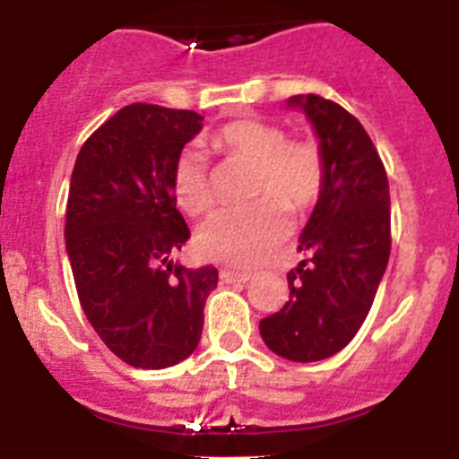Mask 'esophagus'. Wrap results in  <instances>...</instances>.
<instances>
[{
	"label": "esophagus",
	"instance_id": "34e87169",
	"mask_svg": "<svg viewBox=\"0 0 459 459\" xmlns=\"http://www.w3.org/2000/svg\"><path fill=\"white\" fill-rule=\"evenodd\" d=\"M250 278H253V275L246 273V271H230V269L221 271L222 282H248Z\"/></svg>",
	"mask_w": 459,
	"mask_h": 459
}]
</instances>
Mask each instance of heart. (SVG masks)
Here are the masks:
<instances>
[{
  "label": "heart",
  "mask_w": 459,
  "mask_h": 459,
  "mask_svg": "<svg viewBox=\"0 0 459 459\" xmlns=\"http://www.w3.org/2000/svg\"><path fill=\"white\" fill-rule=\"evenodd\" d=\"M211 152L253 165L250 197L257 202L211 216L197 232V248L206 259L230 266L264 262L290 232V216L312 209L326 186V158L310 137H287L264 119H234L209 140ZM172 195L188 216H202L213 204L204 153L184 147L172 165Z\"/></svg>",
  "instance_id": "1"
}]
</instances>
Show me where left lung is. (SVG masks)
<instances>
[{
    "mask_svg": "<svg viewBox=\"0 0 459 459\" xmlns=\"http://www.w3.org/2000/svg\"><path fill=\"white\" fill-rule=\"evenodd\" d=\"M306 109L326 158V186L301 234L310 257L287 273L290 301L259 322L266 347L312 363L338 354L366 322L391 255L388 177L370 135L333 100L307 93Z\"/></svg>",
    "mask_w": 459,
    "mask_h": 459,
    "instance_id": "8db88e82",
    "label": "left lung"
}]
</instances>
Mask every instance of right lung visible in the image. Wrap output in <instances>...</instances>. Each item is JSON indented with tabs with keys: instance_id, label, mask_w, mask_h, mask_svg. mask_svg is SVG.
<instances>
[{
	"instance_id": "1",
	"label": "right lung",
	"mask_w": 459,
	"mask_h": 459,
	"mask_svg": "<svg viewBox=\"0 0 459 459\" xmlns=\"http://www.w3.org/2000/svg\"><path fill=\"white\" fill-rule=\"evenodd\" d=\"M200 128L193 109L126 105L87 137L73 168L66 250L80 306L108 350L142 370L193 354L218 285L213 266L168 259L190 238L172 165Z\"/></svg>"
}]
</instances>
